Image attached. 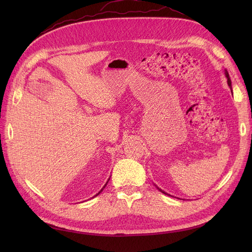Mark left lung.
<instances>
[{
	"label": "left lung",
	"mask_w": 252,
	"mask_h": 252,
	"mask_svg": "<svg viewBox=\"0 0 252 252\" xmlns=\"http://www.w3.org/2000/svg\"><path fill=\"white\" fill-rule=\"evenodd\" d=\"M225 74H226V78H227V83H228V86H229V87H230V89H231V81H230L229 74H228V71H227V70H225ZM158 190H161V191H162L163 193H165V194H166V192H164L162 189H159V188H158Z\"/></svg>",
	"instance_id": "obj_1"
}]
</instances>
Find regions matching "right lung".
<instances>
[{"mask_svg": "<svg viewBox=\"0 0 252 252\" xmlns=\"http://www.w3.org/2000/svg\"><path fill=\"white\" fill-rule=\"evenodd\" d=\"M108 181H109V180H108ZM107 183H108V182H107ZM107 183H106V184H105V186H106V185H107ZM105 186H104V187H103V188H102V189H101V191H103V189H104V188H105ZM101 191H100V192H101ZM100 192H98V193H97V194H100ZM97 194H95V195H94V196H96V195H97Z\"/></svg>", "mask_w": 252, "mask_h": 252, "instance_id": "obj_1", "label": "right lung"}]
</instances>
